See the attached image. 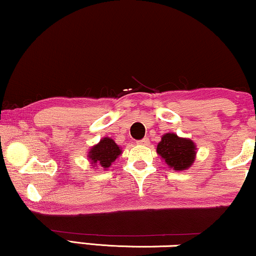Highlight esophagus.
<instances>
[{"mask_svg":"<svg viewBox=\"0 0 256 256\" xmlns=\"http://www.w3.org/2000/svg\"><path fill=\"white\" fill-rule=\"evenodd\" d=\"M138 144H141V146H148V144H149V138H142V140L138 141Z\"/></svg>","mask_w":256,"mask_h":256,"instance_id":"esophagus-1","label":"esophagus"}]
</instances>
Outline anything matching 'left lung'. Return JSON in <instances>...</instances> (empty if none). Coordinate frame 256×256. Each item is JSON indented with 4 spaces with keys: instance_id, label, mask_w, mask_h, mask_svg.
Segmentation results:
<instances>
[{
    "instance_id": "left-lung-1",
    "label": "left lung",
    "mask_w": 256,
    "mask_h": 256,
    "mask_svg": "<svg viewBox=\"0 0 256 256\" xmlns=\"http://www.w3.org/2000/svg\"><path fill=\"white\" fill-rule=\"evenodd\" d=\"M156 152L172 170L184 172L192 167L196 158V144L190 138L166 132L158 144Z\"/></svg>"
}]
</instances>
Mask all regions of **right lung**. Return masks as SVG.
<instances>
[{"mask_svg":"<svg viewBox=\"0 0 256 256\" xmlns=\"http://www.w3.org/2000/svg\"><path fill=\"white\" fill-rule=\"evenodd\" d=\"M122 154L120 146L116 144L115 141L112 138H102L98 144L89 148L88 152V160L90 161L92 167H102L108 169L110 167L112 162Z\"/></svg>","mask_w":256,"mask_h":256,"instance_id":"add662e5","label":"right lung"}]
</instances>
